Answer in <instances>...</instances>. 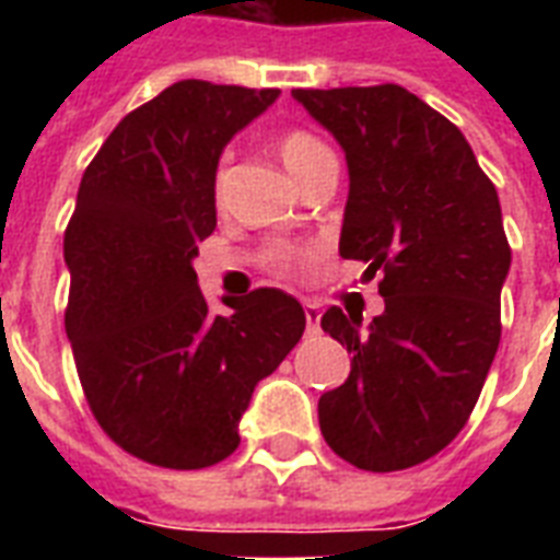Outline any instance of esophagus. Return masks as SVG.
Listing matches in <instances>:
<instances>
[{
    "mask_svg": "<svg viewBox=\"0 0 560 560\" xmlns=\"http://www.w3.org/2000/svg\"><path fill=\"white\" fill-rule=\"evenodd\" d=\"M319 307L316 305H311V302H307L305 305V323H307V334H319Z\"/></svg>",
    "mask_w": 560,
    "mask_h": 560,
    "instance_id": "34e87169",
    "label": "esophagus"
}]
</instances>
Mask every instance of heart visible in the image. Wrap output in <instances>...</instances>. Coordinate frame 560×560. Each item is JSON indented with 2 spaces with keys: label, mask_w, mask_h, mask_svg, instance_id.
Here are the masks:
<instances>
[{
  "label": "heart",
  "mask_w": 560,
  "mask_h": 560,
  "mask_svg": "<svg viewBox=\"0 0 560 560\" xmlns=\"http://www.w3.org/2000/svg\"><path fill=\"white\" fill-rule=\"evenodd\" d=\"M279 153L281 162L288 165V171L293 177L302 183V179L316 168V165H323V162L334 160V153L328 151V144L323 139H316L314 133H307V130H284L279 136ZM229 165V153H223V160L218 165V174H214V197L220 200V191H223V174H226ZM311 253L307 246L299 244H272L267 246V253H264V264L270 267L272 272H279V276H288V272L296 270V264Z\"/></svg>",
  "instance_id": "heart-1"
}]
</instances>
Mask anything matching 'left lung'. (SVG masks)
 Masks as SVG:
<instances>
[{"mask_svg": "<svg viewBox=\"0 0 560 560\" xmlns=\"http://www.w3.org/2000/svg\"><path fill=\"white\" fill-rule=\"evenodd\" d=\"M293 98L346 151L340 255L381 272L386 305L366 328L325 311L351 372L319 398V430L354 468H412L459 435L494 363L512 267L500 197L459 127L398 83Z\"/></svg>", "mask_w": 560, "mask_h": 560, "instance_id": "8db88e82", "label": "left lung"}]
</instances>
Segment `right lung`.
Wrapping results in <instances>:
<instances>
[{
	"label": "right lung",
	"instance_id": "1",
	"mask_svg": "<svg viewBox=\"0 0 560 560\" xmlns=\"http://www.w3.org/2000/svg\"><path fill=\"white\" fill-rule=\"evenodd\" d=\"M279 90L179 81L127 113L83 171L63 258L66 334L101 430L160 468L218 465L241 444L255 386L305 331L276 288L211 314L191 261L214 232V174Z\"/></svg>",
	"mask_w": 560,
	"mask_h": 560
}]
</instances>
